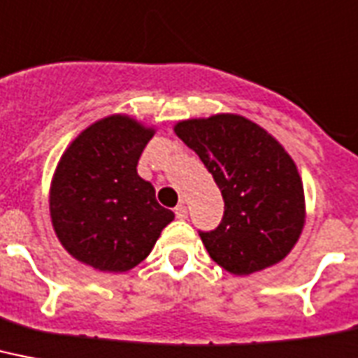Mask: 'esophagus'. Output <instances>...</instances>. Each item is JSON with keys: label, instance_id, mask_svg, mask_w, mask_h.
<instances>
[{"label": "esophagus", "instance_id": "obj_1", "mask_svg": "<svg viewBox=\"0 0 358 358\" xmlns=\"http://www.w3.org/2000/svg\"><path fill=\"white\" fill-rule=\"evenodd\" d=\"M174 215H176V219L185 220V219H187V208H185L184 204L176 206V209H174Z\"/></svg>", "mask_w": 358, "mask_h": 358}]
</instances>
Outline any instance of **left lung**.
<instances>
[{"label": "left lung", "instance_id": "1", "mask_svg": "<svg viewBox=\"0 0 358 358\" xmlns=\"http://www.w3.org/2000/svg\"><path fill=\"white\" fill-rule=\"evenodd\" d=\"M174 132L199 154L224 199L220 224L200 231L209 257L235 275L285 259L303 229L305 199L280 141L237 113L180 121Z\"/></svg>", "mask_w": 358, "mask_h": 358}]
</instances>
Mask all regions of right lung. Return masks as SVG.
<instances>
[{
	"instance_id": "1",
	"label": "right lung",
	"mask_w": 358,
	"mask_h": 358,
	"mask_svg": "<svg viewBox=\"0 0 358 358\" xmlns=\"http://www.w3.org/2000/svg\"><path fill=\"white\" fill-rule=\"evenodd\" d=\"M152 136L154 129L117 113L90 124L62 154L49 211L58 241L80 263L127 272L174 219L136 169Z\"/></svg>"
}]
</instances>
